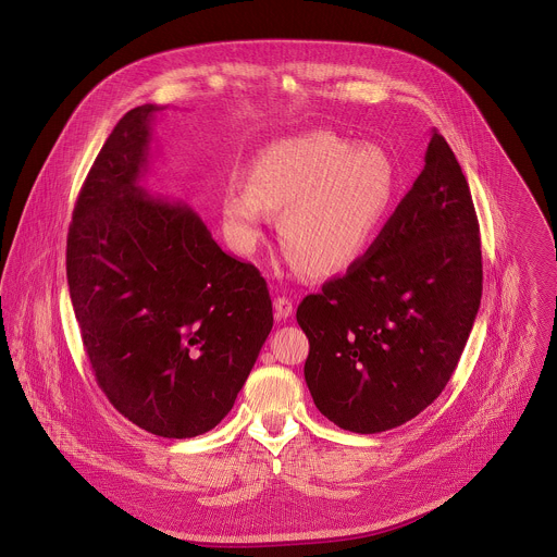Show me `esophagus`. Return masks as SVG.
<instances>
[{"instance_id":"obj_1","label":"esophagus","mask_w":557,"mask_h":557,"mask_svg":"<svg viewBox=\"0 0 557 557\" xmlns=\"http://www.w3.org/2000/svg\"><path fill=\"white\" fill-rule=\"evenodd\" d=\"M274 311H276V318L289 319L294 315V302L287 296H278L274 300Z\"/></svg>"}]
</instances>
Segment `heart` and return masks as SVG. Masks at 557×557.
Segmentation results:
<instances>
[{
    "label": "heart",
    "instance_id": "obj_1",
    "mask_svg": "<svg viewBox=\"0 0 557 557\" xmlns=\"http://www.w3.org/2000/svg\"><path fill=\"white\" fill-rule=\"evenodd\" d=\"M397 182V166L382 148L313 131L261 150L246 186L223 190L221 210L242 250L261 239L268 212H281L285 252L307 274L332 276L358 263L380 238Z\"/></svg>",
    "mask_w": 557,
    "mask_h": 557
}]
</instances>
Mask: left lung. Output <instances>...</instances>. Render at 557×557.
Here are the masks:
<instances>
[{
  "instance_id": "1",
  "label": "left lung",
  "mask_w": 557,
  "mask_h": 557,
  "mask_svg": "<svg viewBox=\"0 0 557 557\" xmlns=\"http://www.w3.org/2000/svg\"><path fill=\"white\" fill-rule=\"evenodd\" d=\"M482 252L468 180L433 131L424 169L371 250L307 296L305 380L319 411L354 433H382L442 395L472 332Z\"/></svg>"
}]
</instances>
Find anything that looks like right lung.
Masks as SVG:
<instances>
[{"label": "right lung", "mask_w": 557, "mask_h": 557, "mask_svg": "<svg viewBox=\"0 0 557 557\" xmlns=\"http://www.w3.org/2000/svg\"><path fill=\"white\" fill-rule=\"evenodd\" d=\"M160 109H131L94 160L66 276L100 391L148 433L186 440L230 413L274 319L259 270L227 255L186 203L139 184Z\"/></svg>", "instance_id": "obj_1"}]
</instances>
